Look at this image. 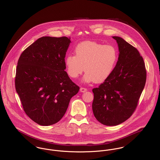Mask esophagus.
<instances>
[{"label":"esophagus","instance_id":"34e87169","mask_svg":"<svg viewBox=\"0 0 160 160\" xmlns=\"http://www.w3.org/2000/svg\"><path fill=\"white\" fill-rule=\"evenodd\" d=\"M79 91H80V92H86L88 91V89H86V88H81Z\"/></svg>","mask_w":160,"mask_h":160}]
</instances>
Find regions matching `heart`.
Wrapping results in <instances>:
<instances>
[{"mask_svg": "<svg viewBox=\"0 0 160 160\" xmlns=\"http://www.w3.org/2000/svg\"><path fill=\"white\" fill-rule=\"evenodd\" d=\"M75 55L69 54L65 58V67L69 76L77 78L84 71L86 72L82 81L102 83L112 74L118 59L116 48L86 41L79 44L74 48Z\"/></svg>", "mask_w": 160, "mask_h": 160, "instance_id": "b5f03b06", "label": "heart"}]
</instances>
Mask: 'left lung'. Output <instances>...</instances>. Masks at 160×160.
I'll return each mask as SVG.
<instances>
[{"label": "left lung", "instance_id": "obj_1", "mask_svg": "<svg viewBox=\"0 0 160 160\" xmlns=\"http://www.w3.org/2000/svg\"><path fill=\"white\" fill-rule=\"evenodd\" d=\"M119 48L118 60L107 80L93 89L92 111L100 123L118 125L131 117L145 85L147 72L137 48L113 36Z\"/></svg>", "mask_w": 160, "mask_h": 160}]
</instances>
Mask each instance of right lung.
<instances>
[{
    "label": "right lung",
    "instance_id": "right-lung-1",
    "mask_svg": "<svg viewBox=\"0 0 160 160\" xmlns=\"http://www.w3.org/2000/svg\"><path fill=\"white\" fill-rule=\"evenodd\" d=\"M70 43L67 37H42L26 48L18 60L16 91L26 114L41 126L58 122L79 90L65 71Z\"/></svg>",
    "mask_w": 160,
    "mask_h": 160
}]
</instances>
